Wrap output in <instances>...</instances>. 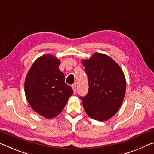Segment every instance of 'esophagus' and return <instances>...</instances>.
<instances>
[{
    "instance_id": "1",
    "label": "esophagus",
    "mask_w": 154,
    "mask_h": 154,
    "mask_svg": "<svg viewBox=\"0 0 154 154\" xmlns=\"http://www.w3.org/2000/svg\"><path fill=\"white\" fill-rule=\"evenodd\" d=\"M72 90H73L74 92L75 93L77 91V85H76V83H75V84H72Z\"/></svg>"
}]
</instances>
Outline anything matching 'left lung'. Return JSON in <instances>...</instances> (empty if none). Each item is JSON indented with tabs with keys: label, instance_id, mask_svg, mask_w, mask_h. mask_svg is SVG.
I'll use <instances>...</instances> for the list:
<instances>
[{
	"label": "left lung",
	"instance_id": "8db88e82",
	"mask_svg": "<svg viewBox=\"0 0 154 154\" xmlns=\"http://www.w3.org/2000/svg\"><path fill=\"white\" fill-rule=\"evenodd\" d=\"M89 89L81 97L86 113L98 121H105L116 114L123 102L126 82L120 66L105 54L95 53L83 60Z\"/></svg>",
	"mask_w": 154,
	"mask_h": 154
}]
</instances>
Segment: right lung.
Segmentation results:
<instances>
[{
    "label": "right lung",
    "instance_id": "right-lung-1",
    "mask_svg": "<svg viewBox=\"0 0 154 154\" xmlns=\"http://www.w3.org/2000/svg\"><path fill=\"white\" fill-rule=\"evenodd\" d=\"M60 64L54 56L45 54L36 60L26 77V98L33 110L47 119L60 113L73 94L65 83Z\"/></svg>",
    "mask_w": 154,
    "mask_h": 154
}]
</instances>
